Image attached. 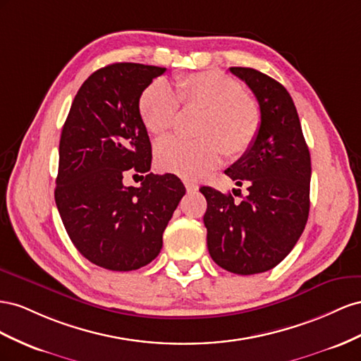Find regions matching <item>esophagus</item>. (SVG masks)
I'll use <instances>...</instances> for the list:
<instances>
[{"label":"esophagus","instance_id":"1","mask_svg":"<svg viewBox=\"0 0 361 361\" xmlns=\"http://www.w3.org/2000/svg\"><path fill=\"white\" fill-rule=\"evenodd\" d=\"M184 186H186L188 192H197L198 190V184L193 183V181H189V180L184 181Z\"/></svg>","mask_w":361,"mask_h":361}]
</instances>
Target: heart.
<instances>
[{
    "label": "heart",
    "instance_id": "obj_1",
    "mask_svg": "<svg viewBox=\"0 0 361 361\" xmlns=\"http://www.w3.org/2000/svg\"><path fill=\"white\" fill-rule=\"evenodd\" d=\"M180 104L201 110L195 127V140L164 139L156 147V161L164 172L186 180L205 177L216 169L225 154L242 157L257 139L262 113L257 101L243 94L242 85L219 71H202L180 75L172 89L154 80L142 90L139 116L151 135L163 136L175 126Z\"/></svg>",
    "mask_w": 361,
    "mask_h": 361
}]
</instances>
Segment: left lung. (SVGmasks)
<instances>
[{
    "label": "left lung",
    "instance_id": "left-lung-1",
    "mask_svg": "<svg viewBox=\"0 0 361 361\" xmlns=\"http://www.w3.org/2000/svg\"><path fill=\"white\" fill-rule=\"evenodd\" d=\"M230 71L248 85L262 113L254 145L225 171L248 192L235 201L209 186L200 190L207 200L204 225L213 262L228 272L252 275L283 262L301 238L310 210L312 161L286 87L252 68Z\"/></svg>",
    "mask_w": 361,
    "mask_h": 361
}]
</instances>
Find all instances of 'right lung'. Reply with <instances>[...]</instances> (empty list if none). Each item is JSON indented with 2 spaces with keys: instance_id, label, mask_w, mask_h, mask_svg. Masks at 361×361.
Segmentation results:
<instances>
[{
  "instance_id": "add662e5",
  "label": "right lung",
  "mask_w": 361,
  "mask_h": 361,
  "mask_svg": "<svg viewBox=\"0 0 361 361\" xmlns=\"http://www.w3.org/2000/svg\"><path fill=\"white\" fill-rule=\"evenodd\" d=\"M166 68L113 63L92 74L61 130L54 198L80 254L109 271H135L159 255L183 195L173 173L151 169V142L139 116L142 90ZM147 173L139 188L121 183Z\"/></svg>"
}]
</instances>
